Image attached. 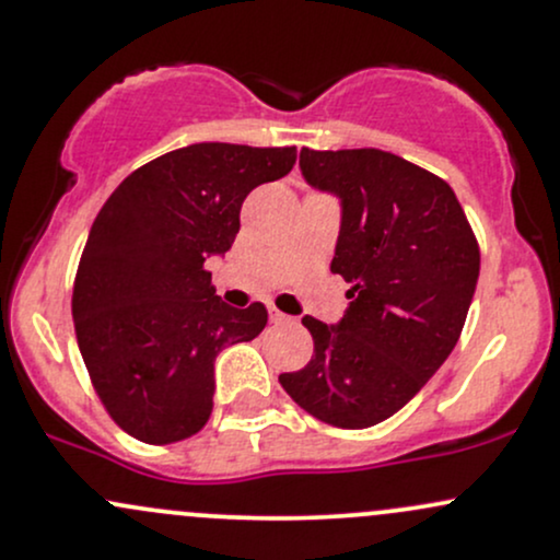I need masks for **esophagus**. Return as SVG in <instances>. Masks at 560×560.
I'll list each match as a JSON object with an SVG mask.
<instances>
[{
    "label": "esophagus",
    "instance_id": "obj_1",
    "mask_svg": "<svg viewBox=\"0 0 560 560\" xmlns=\"http://www.w3.org/2000/svg\"><path fill=\"white\" fill-rule=\"evenodd\" d=\"M268 316H271V324H284V320H289L287 313H281L279 307H268Z\"/></svg>",
    "mask_w": 560,
    "mask_h": 560
}]
</instances>
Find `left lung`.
Listing matches in <instances>:
<instances>
[{
	"label": "left lung",
	"instance_id": "obj_1",
	"mask_svg": "<svg viewBox=\"0 0 560 560\" xmlns=\"http://www.w3.org/2000/svg\"><path fill=\"white\" fill-rule=\"evenodd\" d=\"M300 168L342 197L331 271L350 284L339 326L305 316L313 358L287 395L339 429L389 419L447 361L479 279V242L440 176L392 152L307 150Z\"/></svg>",
	"mask_w": 560,
	"mask_h": 560
}]
</instances>
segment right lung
<instances>
[{"mask_svg":"<svg viewBox=\"0 0 560 560\" xmlns=\"http://www.w3.org/2000/svg\"><path fill=\"white\" fill-rule=\"evenodd\" d=\"M298 147L202 141L120 182L96 213L73 281V326L110 419L147 445L197 434L213 413L223 347L266 329L268 311L215 298L205 258L226 253L244 197L287 176Z\"/></svg>","mask_w":560,"mask_h":560,"instance_id":"add662e5","label":"right lung"}]
</instances>
